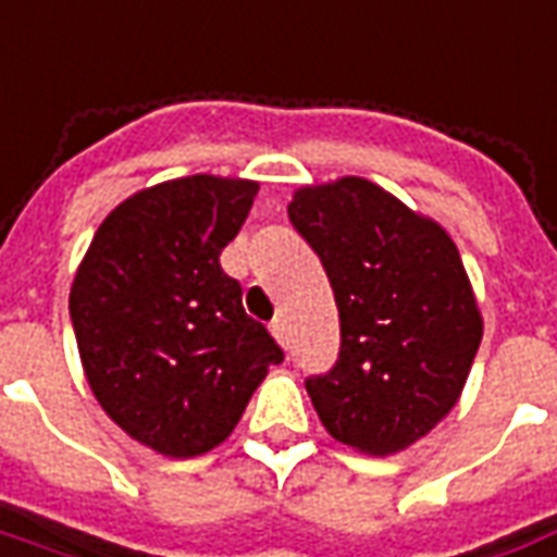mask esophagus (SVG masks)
Returning <instances> with one entry per match:
<instances>
[{
	"label": "esophagus",
	"instance_id": "34e87169",
	"mask_svg": "<svg viewBox=\"0 0 557 557\" xmlns=\"http://www.w3.org/2000/svg\"><path fill=\"white\" fill-rule=\"evenodd\" d=\"M270 329H273L275 341H278L284 350H287V326H284V318H275L273 323H270Z\"/></svg>",
	"mask_w": 557,
	"mask_h": 557
}]
</instances>
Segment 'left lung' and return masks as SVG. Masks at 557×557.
<instances>
[{
    "instance_id": "1",
    "label": "left lung",
    "mask_w": 557,
    "mask_h": 557,
    "mask_svg": "<svg viewBox=\"0 0 557 557\" xmlns=\"http://www.w3.org/2000/svg\"><path fill=\"white\" fill-rule=\"evenodd\" d=\"M335 290L341 350L306 392L323 428L364 454H395L457 404L484 335L460 251L371 181L302 186L287 207Z\"/></svg>"
}]
</instances>
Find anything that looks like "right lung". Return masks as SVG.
<instances>
[{
    "label": "right lung",
    "mask_w": 557,
    "mask_h": 557,
    "mask_svg": "<svg viewBox=\"0 0 557 557\" xmlns=\"http://www.w3.org/2000/svg\"><path fill=\"white\" fill-rule=\"evenodd\" d=\"M258 184L193 174L117 205L71 287L91 392L117 428L165 457L228 440L282 347L243 308L219 255Z\"/></svg>",
    "instance_id": "1"
}]
</instances>
